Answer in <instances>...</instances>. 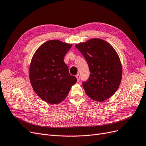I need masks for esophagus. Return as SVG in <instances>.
Here are the masks:
<instances>
[{
  "mask_svg": "<svg viewBox=\"0 0 146 146\" xmlns=\"http://www.w3.org/2000/svg\"><path fill=\"white\" fill-rule=\"evenodd\" d=\"M75 77H76V78H77V81L78 82L79 80H80V75L79 74H77L76 76H75Z\"/></svg>",
  "mask_w": 146,
  "mask_h": 146,
  "instance_id": "obj_1",
  "label": "esophagus"
}]
</instances>
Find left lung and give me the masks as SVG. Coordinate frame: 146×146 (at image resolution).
<instances>
[{"label":"left lung","instance_id":"1","mask_svg":"<svg viewBox=\"0 0 146 146\" xmlns=\"http://www.w3.org/2000/svg\"><path fill=\"white\" fill-rule=\"evenodd\" d=\"M89 65L90 74L83 86L88 96L102 102L111 97L122 78V66L115 49L101 38H92L75 44Z\"/></svg>","mask_w":146,"mask_h":146}]
</instances>
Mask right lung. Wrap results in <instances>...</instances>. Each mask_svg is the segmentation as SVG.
<instances>
[{
  "instance_id": "obj_1",
  "label": "right lung",
  "mask_w": 146,
  "mask_h": 146,
  "mask_svg": "<svg viewBox=\"0 0 146 146\" xmlns=\"http://www.w3.org/2000/svg\"><path fill=\"white\" fill-rule=\"evenodd\" d=\"M71 47L72 44L51 40L43 43L33 55L29 80L35 92L45 102L54 104L62 102L77 82L63 60Z\"/></svg>"
}]
</instances>
